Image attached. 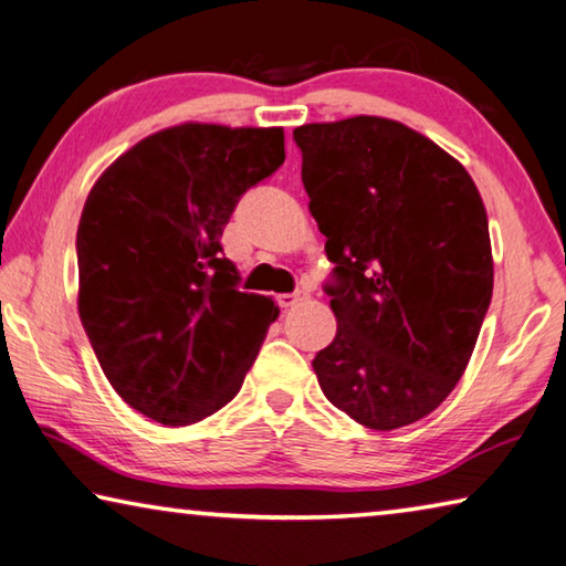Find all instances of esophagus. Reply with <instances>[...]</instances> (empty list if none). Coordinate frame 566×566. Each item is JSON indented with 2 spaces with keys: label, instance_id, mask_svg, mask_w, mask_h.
Returning <instances> with one entry per match:
<instances>
[{
  "label": "esophagus",
  "instance_id": "34e87169",
  "mask_svg": "<svg viewBox=\"0 0 566 566\" xmlns=\"http://www.w3.org/2000/svg\"><path fill=\"white\" fill-rule=\"evenodd\" d=\"M303 301H305V293H283V295H277V303H281L283 311H291V308H295V305L303 303Z\"/></svg>",
  "mask_w": 566,
  "mask_h": 566
}]
</instances>
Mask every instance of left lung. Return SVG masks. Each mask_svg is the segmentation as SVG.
I'll list each match as a JSON object with an SVG mask.
<instances>
[{
  "mask_svg": "<svg viewBox=\"0 0 566 566\" xmlns=\"http://www.w3.org/2000/svg\"><path fill=\"white\" fill-rule=\"evenodd\" d=\"M308 210L336 263V338L313 358L321 391L391 431L441 406L492 303L486 208L457 157L388 117L293 129Z\"/></svg>",
  "mask_w": 566,
  "mask_h": 566,
  "instance_id": "8db88e82",
  "label": "left lung"
}]
</instances>
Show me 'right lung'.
I'll return each instance as SVG.
<instances>
[{"instance_id":"obj_1","label":"right lung","mask_w":566,"mask_h":566,"mask_svg":"<svg viewBox=\"0 0 566 566\" xmlns=\"http://www.w3.org/2000/svg\"><path fill=\"white\" fill-rule=\"evenodd\" d=\"M283 160V127L182 123L92 185L77 228L80 321L107 381L147 419L198 423L243 386L281 308L238 291L220 235Z\"/></svg>"}]
</instances>
